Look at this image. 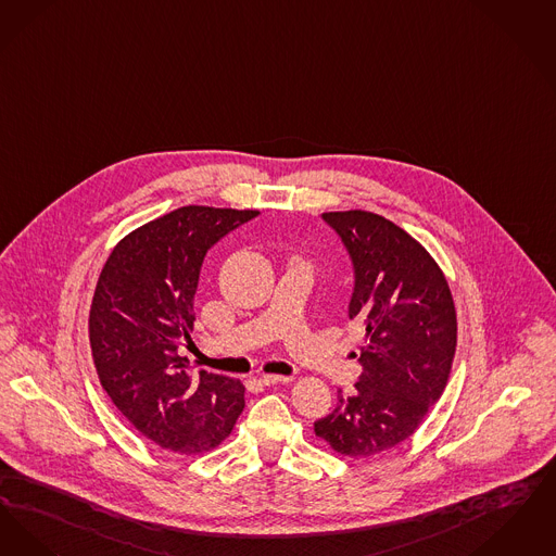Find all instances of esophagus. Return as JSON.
I'll return each instance as SVG.
<instances>
[{
    "label": "esophagus",
    "instance_id": "obj_1",
    "mask_svg": "<svg viewBox=\"0 0 556 556\" xmlns=\"http://www.w3.org/2000/svg\"><path fill=\"white\" fill-rule=\"evenodd\" d=\"M290 380H292L290 376H276V374H264V376L260 378V382L266 384V387H271V384H287Z\"/></svg>",
    "mask_w": 556,
    "mask_h": 556
}]
</instances>
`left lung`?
<instances>
[{
	"label": "left lung",
	"mask_w": 556,
	"mask_h": 556,
	"mask_svg": "<svg viewBox=\"0 0 556 556\" xmlns=\"http://www.w3.org/2000/svg\"><path fill=\"white\" fill-rule=\"evenodd\" d=\"M321 219L353 264L349 319L365 332L355 392L315 434L346 457H371L407 440L444 392L457 349V314L432 255L387 217L351 210Z\"/></svg>",
	"instance_id": "8db88e82"
}]
</instances>
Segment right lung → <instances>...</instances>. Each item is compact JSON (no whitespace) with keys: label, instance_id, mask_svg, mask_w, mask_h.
<instances>
[{"label":"right lung","instance_id":"add662e5","mask_svg":"<svg viewBox=\"0 0 556 556\" xmlns=\"http://www.w3.org/2000/svg\"><path fill=\"white\" fill-rule=\"evenodd\" d=\"M255 216L178 207L124 237L101 269L89 315L97 376L122 415L162 448L212 451L244 409L241 380L205 369L193 376L178 349L191 340L207 251Z\"/></svg>","mask_w":556,"mask_h":556}]
</instances>
